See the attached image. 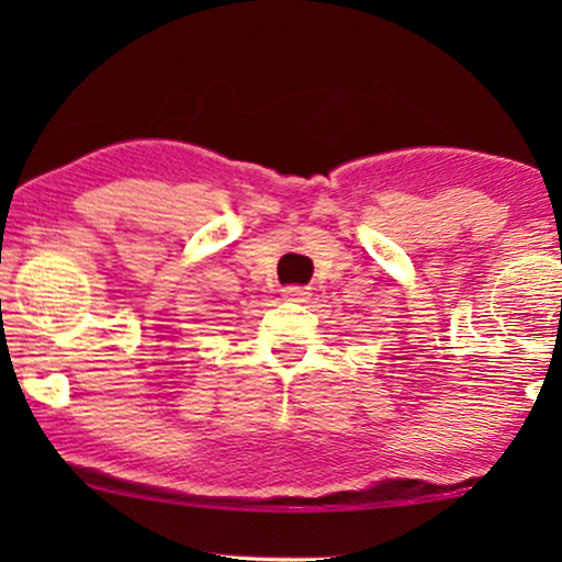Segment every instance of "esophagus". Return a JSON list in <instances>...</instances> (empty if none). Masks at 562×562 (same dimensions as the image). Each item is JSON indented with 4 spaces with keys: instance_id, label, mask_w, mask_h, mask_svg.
<instances>
[{
    "instance_id": "1",
    "label": "esophagus",
    "mask_w": 562,
    "mask_h": 562,
    "mask_svg": "<svg viewBox=\"0 0 562 562\" xmlns=\"http://www.w3.org/2000/svg\"><path fill=\"white\" fill-rule=\"evenodd\" d=\"M310 289L306 286H286L283 289V299H286V302H296V304H302V302H310Z\"/></svg>"
}]
</instances>
